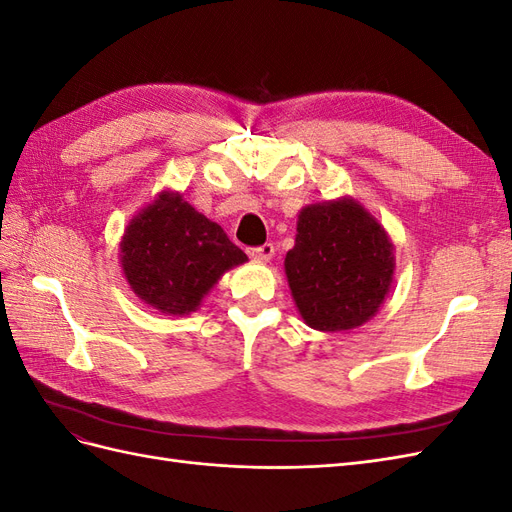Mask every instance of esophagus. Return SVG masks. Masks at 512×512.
<instances>
[{
  "mask_svg": "<svg viewBox=\"0 0 512 512\" xmlns=\"http://www.w3.org/2000/svg\"><path fill=\"white\" fill-rule=\"evenodd\" d=\"M247 254H250L254 260H260V262H269L275 254V245L273 243H265V245H258V247H250L247 250Z\"/></svg>",
  "mask_w": 512,
  "mask_h": 512,
  "instance_id": "1",
  "label": "esophagus"
}]
</instances>
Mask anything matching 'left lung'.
I'll return each instance as SVG.
<instances>
[{"mask_svg":"<svg viewBox=\"0 0 512 512\" xmlns=\"http://www.w3.org/2000/svg\"><path fill=\"white\" fill-rule=\"evenodd\" d=\"M284 267L307 327L350 331L374 316L389 294L393 243L363 205L344 196L301 209Z\"/></svg>","mask_w":512,"mask_h":512,"instance_id":"left-lung-1","label":"left lung"}]
</instances>
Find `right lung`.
I'll return each mask as SVG.
<instances>
[{
    "label": "right lung",
    "instance_id": "1",
    "mask_svg": "<svg viewBox=\"0 0 512 512\" xmlns=\"http://www.w3.org/2000/svg\"><path fill=\"white\" fill-rule=\"evenodd\" d=\"M119 250L136 297L168 316L196 312L220 277L247 260L222 226L175 192H162L132 218Z\"/></svg>",
    "mask_w": 512,
    "mask_h": 512
}]
</instances>
